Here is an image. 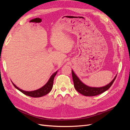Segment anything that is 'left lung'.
<instances>
[{"label":"left lung","instance_id":"left-lung-1","mask_svg":"<svg viewBox=\"0 0 130 130\" xmlns=\"http://www.w3.org/2000/svg\"><path fill=\"white\" fill-rule=\"evenodd\" d=\"M72 72L75 88V89L78 93H80V94L85 96H95L104 93V92L106 91V90H108L110 87H111V86L113 84L117 77L116 75L110 83L106 85L105 86H103V87H92L87 86L85 84H84L83 82L80 80V78L77 77L76 75L74 73L73 70H72Z\"/></svg>","mask_w":130,"mask_h":130}]
</instances>
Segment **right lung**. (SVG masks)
Instances as JSON below:
<instances>
[{"mask_svg": "<svg viewBox=\"0 0 130 130\" xmlns=\"http://www.w3.org/2000/svg\"><path fill=\"white\" fill-rule=\"evenodd\" d=\"M57 73V71L55 72L54 74H52V75L50 76V78L49 79L48 81L46 82V84L43 86L42 87L39 88L37 90H33V91H25V90H23L19 88H18L17 86H15L12 82V84L14 87L19 90V91L24 94L25 95L29 96L31 97L34 98H39L41 97L44 95H46L47 94H48L51 90H52L53 86V82H54V77L55 76Z\"/></svg>", "mask_w": 130, "mask_h": 130, "instance_id": "add662e5", "label": "right lung"}]
</instances>
